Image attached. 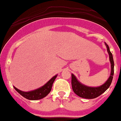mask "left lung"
<instances>
[{
    "label": "left lung",
    "mask_w": 121,
    "mask_h": 121,
    "mask_svg": "<svg viewBox=\"0 0 121 121\" xmlns=\"http://www.w3.org/2000/svg\"><path fill=\"white\" fill-rule=\"evenodd\" d=\"M105 44L106 45L107 51H108V52L109 56V60L111 67V75H110L109 79L107 80V81L104 84H102V86L99 87H94L87 86L82 84L77 80L74 74H72L71 83H72V89H73L74 93L77 94L79 97L85 98V99H94V98H96L100 95H101L102 93H104L111 86L113 79V76H114V63L112 54L110 51L109 47L106 43H105Z\"/></svg>",
    "instance_id": "1"
}]
</instances>
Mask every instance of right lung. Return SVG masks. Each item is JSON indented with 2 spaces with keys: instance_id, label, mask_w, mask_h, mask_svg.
<instances>
[{
  "instance_id": "1",
  "label": "right lung",
  "mask_w": 121,
  "mask_h": 121,
  "mask_svg": "<svg viewBox=\"0 0 121 121\" xmlns=\"http://www.w3.org/2000/svg\"><path fill=\"white\" fill-rule=\"evenodd\" d=\"M57 75H56L52 78H51L45 85H44L41 87H39L35 90L31 91L24 92L18 89L15 87H13L21 95H22L23 97L26 98V99L32 100H39V99H41L45 97L51 92L53 83L57 77Z\"/></svg>"
}]
</instances>
